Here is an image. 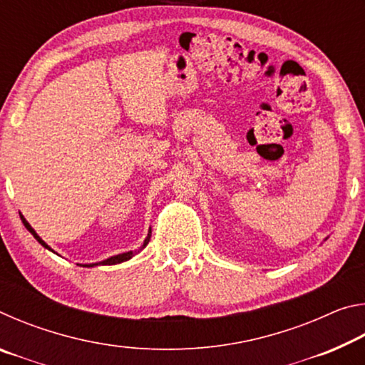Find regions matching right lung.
Masks as SVG:
<instances>
[{
	"label": "right lung",
	"mask_w": 365,
	"mask_h": 365,
	"mask_svg": "<svg viewBox=\"0 0 365 365\" xmlns=\"http://www.w3.org/2000/svg\"><path fill=\"white\" fill-rule=\"evenodd\" d=\"M21 220H22V224L24 225H26V228H27V230L30 232V233H32L34 235V237H35V240H36V242H38L41 246H45V248L46 250H49V251H53L51 248H49V246L45 243V242H43V240L38 237V235H36V232L34 230V228H32V225H30L29 224V222L26 220V219H24V215L21 214ZM150 238H151V228H150V232H148V237L145 238V242H143V246H141V248L138 250V251H141V250H143L145 248V246L148 245V243H150ZM138 251H128V252H122V255H117V256H113V257H109V259H106V261H103V262H96V264H82V267H95V265H100V264H103V265H114V264H120V262H123V261H128V259H130V257H133L135 255H137V252ZM54 252V251H53Z\"/></svg>",
	"instance_id": "obj_1"
}]
</instances>
